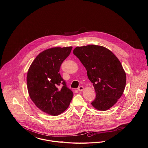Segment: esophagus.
<instances>
[{
	"label": "esophagus",
	"mask_w": 148,
	"mask_h": 148,
	"mask_svg": "<svg viewBox=\"0 0 148 148\" xmlns=\"http://www.w3.org/2000/svg\"><path fill=\"white\" fill-rule=\"evenodd\" d=\"M77 90L79 91V92H82L84 90V87L82 86H80L79 87H78L77 88Z\"/></svg>",
	"instance_id": "obj_1"
}]
</instances>
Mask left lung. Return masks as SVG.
I'll use <instances>...</instances> for the list:
<instances>
[{
	"instance_id": "obj_1",
	"label": "left lung",
	"mask_w": 148,
	"mask_h": 148,
	"mask_svg": "<svg viewBox=\"0 0 148 148\" xmlns=\"http://www.w3.org/2000/svg\"><path fill=\"white\" fill-rule=\"evenodd\" d=\"M73 53L87 71L93 84L96 98L92 106L106 111L121 97L126 85V74L118 58L103 46L88 45L77 47Z\"/></svg>"
}]
</instances>
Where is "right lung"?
<instances>
[{
  "mask_svg": "<svg viewBox=\"0 0 148 148\" xmlns=\"http://www.w3.org/2000/svg\"><path fill=\"white\" fill-rule=\"evenodd\" d=\"M72 47L45 50L35 58L29 68L27 82L29 95L40 110L53 116L68 108L73 92L67 88L59 71L69 56ZM62 84V88H58Z\"/></svg>",
  "mask_w": 148,
  "mask_h": 148,
  "instance_id": "obj_1",
  "label": "right lung"
}]
</instances>
